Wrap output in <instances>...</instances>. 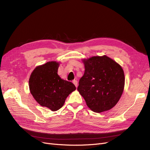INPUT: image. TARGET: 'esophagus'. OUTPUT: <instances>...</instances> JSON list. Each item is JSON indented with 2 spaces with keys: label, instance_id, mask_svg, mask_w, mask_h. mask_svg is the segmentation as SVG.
<instances>
[{
  "label": "esophagus",
  "instance_id": "esophagus-1",
  "mask_svg": "<svg viewBox=\"0 0 150 150\" xmlns=\"http://www.w3.org/2000/svg\"><path fill=\"white\" fill-rule=\"evenodd\" d=\"M72 83H73V84L75 85V86H76V88L78 87V82H77L76 80H74L73 81H72Z\"/></svg>",
  "mask_w": 150,
  "mask_h": 150
}]
</instances>
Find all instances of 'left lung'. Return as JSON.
<instances>
[{
  "label": "left lung",
  "instance_id": "left-lung-1",
  "mask_svg": "<svg viewBox=\"0 0 150 150\" xmlns=\"http://www.w3.org/2000/svg\"><path fill=\"white\" fill-rule=\"evenodd\" d=\"M82 61L85 71L79 82V93L93 111L99 113L111 110L123 92V69L106 55L83 59Z\"/></svg>",
  "mask_w": 150,
  "mask_h": 150
}]
</instances>
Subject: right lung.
Segmentation results:
<instances>
[{
  "mask_svg": "<svg viewBox=\"0 0 150 150\" xmlns=\"http://www.w3.org/2000/svg\"><path fill=\"white\" fill-rule=\"evenodd\" d=\"M59 62L49 61L38 66L32 72L29 81L31 94L40 106L56 111L62 107L66 98L76 90L71 82L58 75Z\"/></svg>",
  "mask_w": 150,
  "mask_h": 150,
  "instance_id": "obj_1",
  "label": "right lung"
}]
</instances>
